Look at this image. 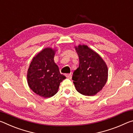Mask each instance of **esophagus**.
<instances>
[{
    "instance_id": "34e87169",
    "label": "esophagus",
    "mask_w": 133,
    "mask_h": 133,
    "mask_svg": "<svg viewBox=\"0 0 133 133\" xmlns=\"http://www.w3.org/2000/svg\"><path fill=\"white\" fill-rule=\"evenodd\" d=\"M66 77H67V78H70H70H71V76H72V75H71V73H70V74H66Z\"/></svg>"
}]
</instances>
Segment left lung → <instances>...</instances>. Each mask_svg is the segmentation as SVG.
<instances>
[{"label":"left lung","mask_w":133,"mask_h":133,"mask_svg":"<svg viewBox=\"0 0 133 133\" xmlns=\"http://www.w3.org/2000/svg\"><path fill=\"white\" fill-rule=\"evenodd\" d=\"M79 66L73 72L72 80L78 93L93 96L100 91L107 80L108 69L97 53L85 45L75 47Z\"/></svg>","instance_id":"8db88e82"}]
</instances>
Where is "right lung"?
<instances>
[{"label":"right lung","mask_w":133,"mask_h":133,"mask_svg":"<svg viewBox=\"0 0 133 133\" xmlns=\"http://www.w3.org/2000/svg\"><path fill=\"white\" fill-rule=\"evenodd\" d=\"M55 50L46 48L33 58L28 71L29 86L36 94L50 97L57 93L60 83L66 78L54 62Z\"/></svg>","instance_id":"right-lung-1"}]
</instances>
